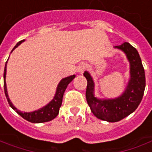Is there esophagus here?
Segmentation results:
<instances>
[{
  "label": "esophagus",
  "instance_id": "esophagus-1",
  "mask_svg": "<svg viewBox=\"0 0 152 152\" xmlns=\"http://www.w3.org/2000/svg\"><path fill=\"white\" fill-rule=\"evenodd\" d=\"M86 68H87V65L86 64V63H81L80 66H78V72H80V73H83V72L86 70Z\"/></svg>",
  "mask_w": 152,
  "mask_h": 152
}]
</instances>
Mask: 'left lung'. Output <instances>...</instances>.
<instances>
[{
    "label": "left lung",
    "mask_w": 152,
    "mask_h": 152,
    "mask_svg": "<svg viewBox=\"0 0 152 152\" xmlns=\"http://www.w3.org/2000/svg\"><path fill=\"white\" fill-rule=\"evenodd\" d=\"M115 47L126 53L131 66V79L125 92L120 97L111 100L95 97L93 80L88 72H84L87 80L86 97L90 108L97 118L109 122L119 121L136 111L142 100L145 87V71L137 49L128 42Z\"/></svg>",
    "instance_id": "left-lung-1"
}]
</instances>
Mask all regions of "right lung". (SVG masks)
<instances>
[{"label":"right lung","instance_id":"obj_1","mask_svg":"<svg viewBox=\"0 0 152 152\" xmlns=\"http://www.w3.org/2000/svg\"><path fill=\"white\" fill-rule=\"evenodd\" d=\"M24 41H19L15 46L13 48V50L16 48L17 46H19L20 44ZM7 63H6V66H5V70H4V91L6 94V96H7V102L9 103V105L11 106V108L15 111L18 114H19L22 118H24L25 120L28 121L30 122H32V123H42V122H46V121H50L51 120H53L56 118L59 113V110H60V107L61 106V103H62V98L64 92L67 87L68 84L72 81L74 78H75V75L71 76H68L66 77L62 80L60 81L58 86H57V89H56V93L55 95L54 98L51 102L46 105V106L42 107L41 109L37 110V111H33V112H22V111H19L15 108V106H13V104L11 103L9 96H8V94H7V84H6V74H7Z\"/></svg>","mask_w":152,"mask_h":152}]
</instances>
